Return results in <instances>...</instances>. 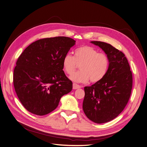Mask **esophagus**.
I'll return each mask as SVG.
<instances>
[{
  "instance_id": "1",
  "label": "esophagus",
  "mask_w": 147,
  "mask_h": 147,
  "mask_svg": "<svg viewBox=\"0 0 147 147\" xmlns=\"http://www.w3.org/2000/svg\"><path fill=\"white\" fill-rule=\"evenodd\" d=\"M80 88H81V86H80V85H78L75 83L73 84V89L74 90H76V89H78Z\"/></svg>"
}]
</instances>
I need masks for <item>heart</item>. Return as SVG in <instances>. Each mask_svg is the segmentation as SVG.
Returning <instances> with one entry per match:
<instances>
[{"label": "heart", "instance_id": "b5f03b06", "mask_svg": "<svg viewBox=\"0 0 147 147\" xmlns=\"http://www.w3.org/2000/svg\"><path fill=\"white\" fill-rule=\"evenodd\" d=\"M81 71L73 74L70 79L76 82L96 83L106 76L109 66V59L107 55L99 53L92 47L85 46L77 49L73 56L66 54L62 60L63 70L67 75H71L76 69L77 64Z\"/></svg>", "mask_w": 147, "mask_h": 147}]
</instances>
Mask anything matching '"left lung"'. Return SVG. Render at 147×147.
I'll return each mask as SVG.
<instances>
[{"instance_id": "obj_1", "label": "left lung", "mask_w": 147, "mask_h": 147, "mask_svg": "<svg viewBox=\"0 0 147 147\" xmlns=\"http://www.w3.org/2000/svg\"><path fill=\"white\" fill-rule=\"evenodd\" d=\"M109 59L106 76L90 87H85L82 108L91 121L104 123L116 118L123 110L132 88V74L125 55L108 43L93 41Z\"/></svg>"}]
</instances>
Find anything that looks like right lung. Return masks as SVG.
Wrapping results in <instances>:
<instances>
[{
  "label": "right lung",
  "instance_id": "right-lung-1",
  "mask_svg": "<svg viewBox=\"0 0 147 147\" xmlns=\"http://www.w3.org/2000/svg\"><path fill=\"white\" fill-rule=\"evenodd\" d=\"M75 42L67 37L40 39L26 48L17 60L13 78L15 90L31 113H50L63 95L72 91V82L63 71L62 60Z\"/></svg>",
  "mask_w": 147,
  "mask_h": 147
}]
</instances>
